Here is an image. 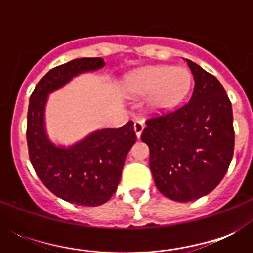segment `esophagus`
Masks as SVG:
<instances>
[{
  "label": "esophagus",
  "instance_id": "esophagus-1",
  "mask_svg": "<svg viewBox=\"0 0 253 253\" xmlns=\"http://www.w3.org/2000/svg\"><path fill=\"white\" fill-rule=\"evenodd\" d=\"M143 128H144V123H143L142 121L136 119V121L134 122V130H135V134H136V136H138V138H140V135H142V132H143Z\"/></svg>",
  "mask_w": 253,
  "mask_h": 253
}]
</instances>
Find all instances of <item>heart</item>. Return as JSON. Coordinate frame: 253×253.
Listing matches in <instances>:
<instances>
[{"label": "heart", "instance_id": "obj_1", "mask_svg": "<svg viewBox=\"0 0 253 253\" xmlns=\"http://www.w3.org/2000/svg\"><path fill=\"white\" fill-rule=\"evenodd\" d=\"M192 85V75L184 67H147L131 73L125 80V90L130 95L148 94L147 109L151 113H166L186 97Z\"/></svg>", "mask_w": 253, "mask_h": 253}]
</instances>
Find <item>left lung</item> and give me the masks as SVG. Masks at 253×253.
I'll return each instance as SVG.
<instances>
[{
  "label": "left lung",
  "mask_w": 253,
  "mask_h": 253,
  "mask_svg": "<svg viewBox=\"0 0 253 253\" xmlns=\"http://www.w3.org/2000/svg\"><path fill=\"white\" fill-rule=\"evenodd\" d=\"M188 61L194 77L190 99L176 110L146 121L142 140L150 147V168L162 194L188 202L219 184L235 144L232 107L211 73Z\"/></svg>",
  "instance_id": "1"
}]
</instances>
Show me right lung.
<instances>
[{
    "mask_svg": "<svg viewBox=\"0 0 253 253\" xmlns=\"http://www.w3.org/2000/svg\"><path fill=\"white\" fill-rule=\"evenodd\" d=\"M105 65L102 57H83L55 67L38 83L27 111V147L30 162L44 186L71 204L97 206L117 190L128 151L136 140L134 122L119 128L90 134L69 148L56 147L44 131L47 95L67 84L79 73Z\"/></svg>",
    "mask_w": 253,
    "mask_h": 253,
    "instance_id": "obj_1",
    "label": "right lung"
}]
</instances>
